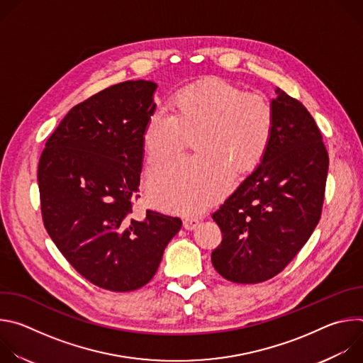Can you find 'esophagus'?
<instances>
[{
	"mask_svg": "<svg viewBox=\"0 0 363 363\" xmlns=\"http://www.w3.org/2000/svg\"><path fill=\"white\" fill-rule=\"evenodd\" d=\"M199 220L196 217H185L184 218V227L185 230H194L198 225Z\"/></svg>",
	"mask_w": 363,
	"mask_h": 363,
	"instance_id": "1",
	"label": "esophagus"
}]
</instances>
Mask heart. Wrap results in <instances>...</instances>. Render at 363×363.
<instances>
[{
  "instance_id": "obj_1",
  "label": "heart",
  "mask_w": 363,
  "mask_h": 363,
  "mask_svg": "<svg viewBox=\"0 0 363 363\" xmlns=\"http://www.w3.org/2000/svg\"><path fill=\"white\" fill-rule=\"evenodd\" d=\"M273 130L274 112L263 96L223 79L184 86L171 100V113L147 118L142 136L147 169L175 158L194 133L199 153L155 169L152 201L178 213L210 205L230 188L234 171L245 174L262 162Z\"/></svg>"
}]
</instances>
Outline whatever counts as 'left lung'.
<instances>
[{"instance_id":"obj_1","label":"left lung","mask_w":363,"mask_h":363,"mask_svg":"<svg viewBox=\"0 0 363 363\" xmlns=\"http://www.w3.org/2000/svg\"><path fill=\"white\" fill-rule=\"evenodd\" d=\"M276 94L262 164L213 214L223 241L211 262L233 283H262L283 272L322 216L329 169L322 133L297 99L279 87Z\"/></svg>"}]
</instances>
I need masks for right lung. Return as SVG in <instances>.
Instances as JSON below:
<instances>
[{
  "mask_svg": "<svg viewBox=\"0 0 363 363\" xmlns=\"http://www.w3.org/2000/svg\"><path fill=\"white\" fill-rule=\"evenodd\" d=\"M157 87L129 80L79 103L47 139L38 162L48 235L77 273L111 291L149 283L182 227L181 218L150 210L143 220L132 217Z\"/></svg>",
  "mask_w": 363,
  "mask_h": 363,
  "instance_id": "add662e5",
  "label": "right lung"
}]
</instances>
